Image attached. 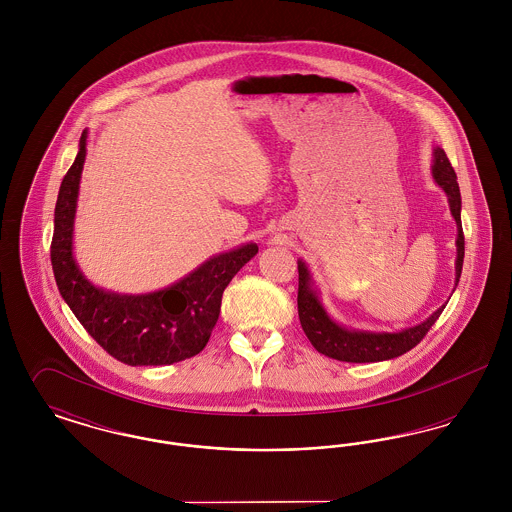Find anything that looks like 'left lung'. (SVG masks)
Here are the masks:
<instances>
[{"label":"left lung","instance_id":"1","mask_svg":"<svg viewBox=\"0 0 512 512\" xmlns=\"http://www.w3.org/2000/svg\"><path fill=\"white\" fill-rule=\"evenodd\" d=\"M432 176L439 188L447 194L451 215L457 222V261H455V288L461 278L464 259V234L461 224V190L457 182V174L453 171L445 151L441 147L434 149ZM299 272V290H297V311L305 336L313 343L318 353L332 357L345 363H378L395 359L414 345H418L428 330L434 326L441 311L439 307L432 317L416 324L413 328L401 332H366V330H347L336 320H332L318 299L317 288L313 286V278L307 265L297 261Z\"/></svg>","mask_w":512,"mask_h":512}]
</instances>
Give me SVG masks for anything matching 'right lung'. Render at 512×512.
<instances>
[{"instance_id": "1", "label": "right lung", "mask_w": 512, "mask_h": 512, "mask_svg": "<svg viewBox=\"0 0 512 512\" xmlns=\"http://www.w3.org/2000/svg\"><path fill=\"white\" fill-rule=\"evenodd\" d=\"M86 138L88 132L84 130L73 167L65 174L55 203L51 267L59 293L86 332L124 365H172L190 359L211 338L224 288L257 255L259 247L245 244L215 255L159 292L122 295L96 288L73 257L74 213Z\"/></svg>"}]
</instances>
